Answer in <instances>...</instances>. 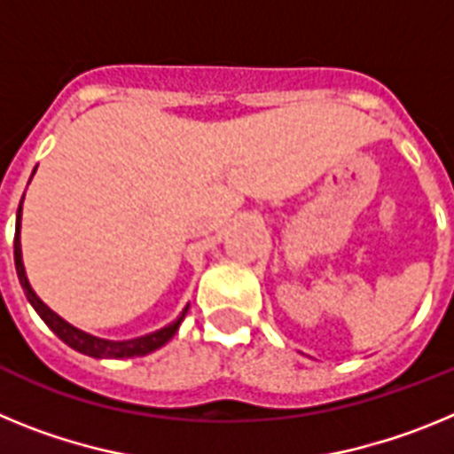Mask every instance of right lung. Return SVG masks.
Masks as SVG:
<instances>
[{
  "instance_id": "obj_1",
  "label": "right lung",
  "mask_w": 454,
  "mask_h": 454,
  "mask_svg": "<svg viewBox=\"0 0 454 454\" xmlns=\"http://www.w3.org/2000/svg\"><path fill=\"white\" fill-rule=\"evenodd\" d=\"M31 177H34V175H31ZM22 202H24V195H22V200H20L18 220H15V240H13L15 270H18V279H20V284H22V291H24V295H27V300L31 302V307L38 311L40 318L45 320L47 327H50V330L63 340V343H67L72 350H77V352H82V355H88V356H95V359H127V356L150 355V352H154V350H159L161 346H166L168 340L177 334L184 316L188 314V304L184 307V311L179 314L177 320H172L170 325H166V327H161V330H156V332H152V334H145V336H136V339H127V340H108V339H99V336H92V334H88V332L74 327V325H70L67 320H63L61 316L56 314V311H51V309L47 307V304L43 302L38 295H35V291L31 288L29 279H27V270H24L22 243H20Z\"/></svg>"
}]
</instances>
